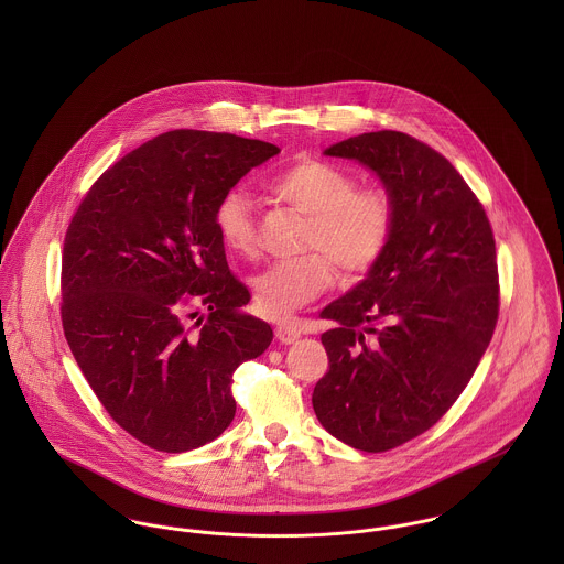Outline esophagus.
Listing matches in <instances>:
<instances>
[{
	"label": "esophagus",
	"instance_id": "34e87169",
	"mask_svg": "<svg viewBox=\"0 0 564 564\" xmlns=\"http://www.w3.org/2000/svg\"><path fill=\"white\" fill-rule=\"evenodd\" d=\"M300 336H302V329H300L297 325H278V327H275V338H278L280 343H284V345L295 343Z\"/></svg>",
	"mask_w": 564,
	"mask_h": 564
}]
</instances>
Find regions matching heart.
I'll return each mask as SVG.
<instances>
[{
    "instance_id": "obj_1",
    "label": "heart",
    "mask_w": 564,
    "mask_h": 564,
    "mask_svg": "<svg viewBox=\"0 0 564 564\" xmlns=\"http://www.w3.org/2000/svg\"><path fill=\"white\" fill-rule=\"evenodd\" d=\"M267 191L308 215L304 247L311 251L278 260L251 282L258 308L271 319H286L332 284V262L349 275L367 273L387 251L395 208L380 188H356L351 173L323 161H300L264 180ZM217 232L237 256L258 247L251 197L228 191L215 213Z\"/></svg>"
}]
</instances>
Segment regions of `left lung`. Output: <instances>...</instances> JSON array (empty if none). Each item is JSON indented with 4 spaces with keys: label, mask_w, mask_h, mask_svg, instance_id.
<instances>
[{
    "label": "left lung",
    "mask_w": 564,
    "mask_h": 564,
    "mask_svg": "<svg viewBox=\"0 0 564 564\" xmlns=\"http://www.w3.org/2000/svg\"><path fill=\"white\" fill-rule=\"evenodd\" d=\"M323 154L373 171L395 208L382 258L319 315L334 327L313 393L332 436L378 454L430 430L469 384L499 313L495 239L452 162L403 132H365Z\"/></svg>",
    "instance_id": "8db88e82"
}]
</instances>
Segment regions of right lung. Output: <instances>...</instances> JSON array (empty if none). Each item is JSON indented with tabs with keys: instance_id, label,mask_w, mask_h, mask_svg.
<instances>
[{
	"instance_id": "add662e5",
	"label": "right lung",
	"mask_w": 564,
	"mask_h": 564,
	"mask_svg": "<svg viewBox=\"0 0 564 564\" xmlns=\"http://www.w3.org/2000/svg\"><path fill=\"white\" fill-rule=\"evenodd\" d=\"M280 150L237 134L173 130L86 193L63 249V327L108 414L152 449L180 454L232 423L235 369L273 340L242 311L215 213Z\"/></svg>"
}]
</instances>
